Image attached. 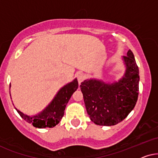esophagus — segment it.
<instances>
[{
  "instance_id": "34e87169",
  "label": "esophagus",
  "mask_w": 158,
  "mask_h": 158,
  "mask_svg": "<svg viewBox=\"0 0 158 158\" xmlns=\"http://www.w3.org/2000/svg\"><path fill=\"white\" fill-rule=\"evenodd\" d=\"M77 80L78 82H79V85L82 82V81L85 80V76L82 73H79V74L77 75Z\"/></svg>"
}]
</instances>
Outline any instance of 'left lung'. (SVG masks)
<instances>
[{
	"label": "left lung",
	"instance_id": "8db88e82",
	"mask_svg": "<svg viewBox=\"0 0 158 158\" xmlns=\"http://www.w3.org/2000/svg\"><path fill=\"white\" fill-rule=\"evenodd\" d=\"M122 60L126 70L118 81L106 83L89 79L81 83L87 114L97 125H116L135 107L139 94V68L131 50Z\"/></svg>",
	"mask_w": 158,
	"mask_h": 158
}]
</instances>
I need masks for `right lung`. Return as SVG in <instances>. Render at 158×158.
<instances>
[{
	"label": "right lung",
	"instance_id": "add662e5",
	"mask_svg": "<svg viewBox=\"0 0 158 158\" xmlns=\"http://www.w3.org/2000/svg\"><path fill=\"white\" fill-rule=\"evenodd\" d=\"M77 79L64 85L58 90L51 102L46 108L34 115H28L21 112L17 108L15 109L20 116L27 122L31 123L33 127L43 129V128H52L59 123L64 115V110L68 102L70 100L73 92L78 89ZM14 105V104H13Z\"/></svg>",
	"mask_w": 158,
	"mask_h": 158
}]
</instances>
